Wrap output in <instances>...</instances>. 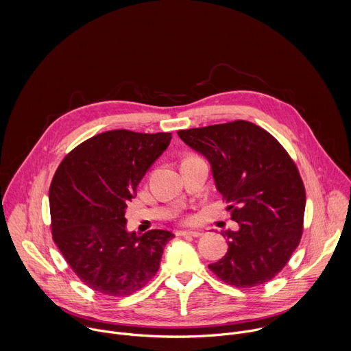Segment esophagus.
Segmentation results:
<instances>
[{"label":"esophagus","mask_w":351,"mask_h":351,"mask_svg":"<svg viewBox=\"0 0 351 351\" xmlns=\"http://www.w3.org/2000/svg\"><path fill=\"white\" fill-rule=\"evenodd\" d=\"M203 233L199 230H178L176 236H191V237H199Z\"/></svg>","instance_id":"esophagus-1"}]
</instances>
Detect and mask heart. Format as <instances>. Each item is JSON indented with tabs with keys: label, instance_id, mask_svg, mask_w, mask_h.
Returning a JSON list of instances; mask_svg holds the SVG:
<instances>
[{
	"label": "heart",
	"instance_id": "obj_1",
	"mask_svg": "<svg viewBox=\"0 0 351 351\" xmlns=\"http://www.w3.org/2000/svg\"><path fill=\"white\" fill-rule=\"evenodd\" d=\"M191 221H193V218H187V219H186V222H191Z\"/></svg>",
	"mask_w": 351,
	"mask_h": 351
}]
</instances>
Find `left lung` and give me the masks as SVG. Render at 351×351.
<instances>
[{
	"label": "left lung",
	"instance_id": "8db88e82",
	"mask_svg": "<svg viewBox=\"0 0 351 351\" xmlns=\"http://www.w3.org/2000/svg\"><path fill=\"white\" fill-rule=\"evenodd\" d=\"M208 158L217 189L239 230H225L228 253L208 268L225 283L264 285L289 263L304 229L306 189L283 145L263 128L233 121L179 130Z\"/></svg>",
	"mask_w": 351,
	"mask_h": 351
}]
</instances>
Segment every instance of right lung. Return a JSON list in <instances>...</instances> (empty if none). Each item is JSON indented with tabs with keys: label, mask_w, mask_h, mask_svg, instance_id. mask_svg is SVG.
I'll use <instances>...</instances> for the list:
<instances>
[{
	"label": "right lung",
	"mask_w": 351,
	"mask_h": 351,
	"mask_svg": "<svg viewBox=\"0 0 351 351\" xmlns=\"http://www.w3.org/2000/svg\"><path fill=\"white\" fill-rule=\"evenodd\" d=\"M171 138L164 132L110 130L75 147L60 164L49 186L53 239L90 289L125 297L156 276L173 234L128 233L125 210Z\"/></svg>",
	"instance_id": "add662e5"
}]
</instances>
